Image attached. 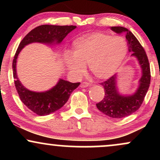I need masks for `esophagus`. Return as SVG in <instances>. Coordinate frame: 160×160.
I'll use <instances>...</instances> for the list:
<instances>
[{
    "instance_id": "34e87169",
    "label": "esophagus",
    "mask_w": 160,
    "mask_h": 160,
    "mask_svg": "<svg viewBox=\"0 0 160 160\" xmlns=\"http://www.w3.org/2000/svg\"><path fill=\"white\" fill-rule=\"evenodd\" d=\"M89 86V83L87 82H81V84H80V87L82 88H86Z\"/></svg>"
}]
</instances>
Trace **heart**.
<instances>
[{"label":"heart","instance_id":"b5f03b06","mask_svg":"<svg viewBox=\"0 0 160 160\" xmlns=\"http://www.w3.org/2000/svg\"><path fill=\"white\" fill-rule=\"evenodd\" d=\"M128 52L126 42L121 37L104 33H92L75 39L71 54L66 53L64 62L70 74L78 78L88 65L95 78L107 79L117 72Z\"/></svg>","mask_w":160,"mask_h":160}]
</instances>
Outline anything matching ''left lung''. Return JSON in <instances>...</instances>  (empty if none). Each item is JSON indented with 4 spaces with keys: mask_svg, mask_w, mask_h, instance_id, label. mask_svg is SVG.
I'll return each mask as SVG.
<instances>
[{
    "mask_svg": "<svg viewBox=\"0 0 160 160\" xmlns=\"http://www.w3.org/2000/svg\"><path fill=\"white\" fill-rule=\"evenodd\" d=\"M111 30L117 34L126 33L128 51L138 61L142 71L137 91L131 95H122L117 87V75L114 74L106 81L101 82L104 87V98L96 104L101 112L111 118L120 119L131 115L139 109L148 92L150 83V69L148 56L144 48L135 35L127 28L120 26L111 27Z\"/></svg>",
    "mask_w": 160,
    "mask_h": 160,
    "instance_id": "8db88e82",
    "label": "left lung"
}]
</instances>
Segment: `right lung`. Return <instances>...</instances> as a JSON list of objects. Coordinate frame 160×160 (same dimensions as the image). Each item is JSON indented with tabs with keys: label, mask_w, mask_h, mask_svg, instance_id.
I'll list each match as a JSON object with an SVG mask.
<instances>
[{
	"label": "right lung",
	"mask_w": 160,
	"mask_h": 160,
	"mask_svg": "<svg viewBox=\"0 0 160 160\" xmlns=\"http://www.w3.org/2000/svg\"><path fill=\"white\" fill-rule=\"evenodd\" d=\"M76 28L74 25H40L31 31L19 43L12 61L14 82L22 103L36 114L46 116L60 109L68 102L71 92L78 87L80 82L73 83L60 79L58 83L48 91L36 92L28 90L17 78L16 68L18 56L23 47L29 43L36 42L47 44L60 43L68 34Z\"/></svg>",
	"instance_id": "right-lung-1"
}]
</instances>
